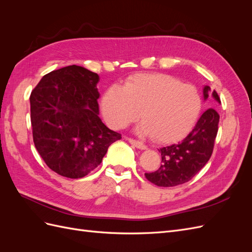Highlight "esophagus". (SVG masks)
Returning <instances> with one entry per match:
<instances>
[{
    "label": "esophagus",
    "instance_id": "1",
    "mask_svg": "<svg viewBox=\"0 0 252 252\" xmlns=\"http://www.w3.org/2000/svg\"><path fill=\"white\" fill-rule=\"evenodd\" d=\"M129 143H130L131 145H133L134 147H136V148H139V149H146V145H145L144 143H142V142H140V141H138V140H134V139H132V138H128V136H126L125 138Z\"/></svg>",
    "mask_w": 252,
    "mask_h": 252
}]
</instances>
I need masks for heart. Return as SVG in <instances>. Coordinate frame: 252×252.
Returning <instances> with one entry per match:
<instances>
[{
    "instance_id": "1",
    "label": "heart",
    "mask_w": 252,
    "mask_h": 252,
    "mask_svg": "<svg viewBox=\"0 0 252 252\" xmlns=\"http://www.w3.org/2000/svg\"><path fill=\"white\" fill-rule=\"evenodd\" d=\"M200 91L191 84L165 73H140L129 77L124 87L105 90L101 109L105 122L123 129L140 118L141 130L159 143L182 139L191 131L202 110Z\"/></svg>"
}]
</instances>
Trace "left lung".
Listing matches in <instances>:
<instances>
[{"label": "left lung", "instance_id": "8db88e82", "mask_svg": "<svg viewBox=\"0 0 252 252\" xmlns=\"http://www.w3.org/2000/svg\"><path fill=\"white\" fill-rule=\"evenodd\" d=\"M203 94L205 100L210 95L215 98L212 107L220 103L217 91H211L209 86L204 87ZM215 108H208L202 114L184 140L158 149L162 164L157 171L145 173L149 182L159 187L177 186L191 180L203 168L212 155L219 130L220 116Z\"/></svg>", "mask_w": 252, "mask_h": 252}]
</instances>
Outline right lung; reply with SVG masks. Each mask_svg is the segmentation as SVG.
<instances>
[{
    "instance_id": "right-lung-1",
    "label": "right lung",
    "mask_w": 252,
    "mask_h": 252,
    "mask_svg": "<svg viewBox=\"0 0 252 252\" xmlns=\"http://www.w3.org/2000/svg\"><path fill=\"white\" fill-rule=\"evenodd\" d=\"M97 82L95 72L70 65L44 75L30 94L34 146L62 177H85L122 139L98 117Z\"/></svg>"
}]
</instances>
